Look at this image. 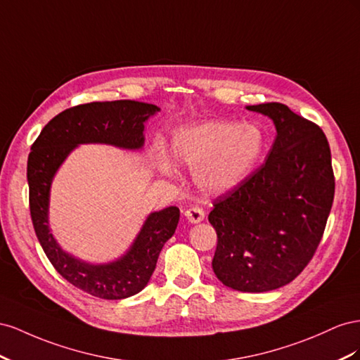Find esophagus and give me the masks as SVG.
<instances>
[{"label": "esophagus", "instance_id": "obj_1", "mask_svg": "<svg viewBox=\"0 0 360 360\" xmlns=\"http://www.w3.org/2000/svg\"><path fill=\"white\" fill-rule=\"evenodd\" d=\"M186 217L190 223H200L205 219V212L199 207H193L186 211Z\"/></svg>", "mask_w": 360, "mask_h": 360}]
</instances>
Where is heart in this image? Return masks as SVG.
Listing matches in <instances>:
<instances>
[{"label":"heart","mask_w":360,"mask_h":360,"mask_svg":"<svg viewBox=\"0 0 360 360\" xmlns=\"http://www.w3.org/2000/svg\"><path fill=\"white\" fill-rule=\"evenodd\" d=\"M264 149L265 139L258 127L223 120L182 127L170 141L173 160L191 170L196 186L210 194L238 188L258 166ZM158 170L166 176L176 173L164 155L158 158Z\"/></svg>","instance_id":"b5f03b06"}]
</instances>
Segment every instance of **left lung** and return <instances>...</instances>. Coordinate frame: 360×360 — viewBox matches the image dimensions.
Instances as JSON below:
<instances>
[{"instance_id":"1","label":"left lung","mask_w":360,"mask_h":360,"mask_svg":"<svg viewBox=\"0 0 360 360\" xmlns=\"http://www.w3.org/2000/svg\"><path fill=\"white\" fill-rule=\"evenodd\" d=\"M270 117L276 140L265 164L214 200L212 270L232 290L265 292L299 276L321 241L335 196L321 128L279 102L248 105Z\"/></svg>"}]
</instances>
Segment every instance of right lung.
I'll return each instance as SVG.
<instances>
[{
  "instance_id": "add662e5",
  "label": "right lung",
  "mask_w": 360,
  "mask_h": 360,
  "mask_svg": "<svg viewBox=\"0 0 360 360\" xmlns=\"http://www.w3.org/2000/svg\"><path fill=\"white\" fill-rule=\"evenodd\" d=\"M158 111L157 105L129 99L68 108L46 123L28 155L30 212L37 240L54 269L68 282L99 299H127L145 288L164 243L176 231L179 208L167 207L150 212L125 255L111 262L91 264L61 249L51 232V186L61 164L79 145L96 143L127 150L143 149L145 123Z\"/></svg>"
}]
</instances>
